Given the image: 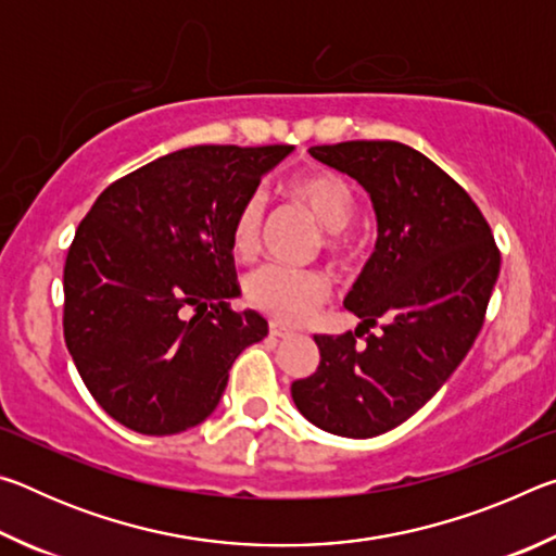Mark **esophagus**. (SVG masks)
I'll return each mask as SVG.
<instances>
[{
    "mask_svg": "<svg viewBox=\"0 0 556 556\" xmlns=\"http://www.w3.org/2000/svg\"><path fill=\"white\" fill-rule=\"evenodd\" d=\"M269 333L275 336V338H289V336H294V331H291V328L281 326V324H277V321L269 324Z\"/></svg>",
    "mask_w": 556,
    "mask_h": 556,
    "instance_id": "34e87169",
    "label": "esophagus"
}]
</instances>
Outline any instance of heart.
<instances>
[{
  "label": "heart",
  "instance_id": "1",
  "mask_svg": "<svg viewBox=\"0 0 556 556\" xmlns=\"http://www.w3.org/2000/svg\"><path fill=\"white\" fill-rule=\"evenodd\" d=\"M289 201L314 215L326 228L324 244L333 255L351 250V235L345 225L355 213V195L341 176L326 168H312L291 176L281 186ZM265 228V201L262 193H250L240 201L230 220V244L240 257H252L260 250ZM331 296V279L318 269H299L285 265H262L244 279V299L281 324H301Z\"/></svg>",
  "mask_w": 556,
  "mask_h": 556
}]
</instances>
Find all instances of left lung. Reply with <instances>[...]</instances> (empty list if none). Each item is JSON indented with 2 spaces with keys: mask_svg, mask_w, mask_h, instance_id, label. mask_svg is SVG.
<instances>
[{
  "mask_svg": "<svg viewBox=\"0 0 556 556\" xmlns=\"http://www.w3.org/2000/svg\"><path fill=\"white\" fill-rule=\"evenodd\" d=\"M308 154L368 191L378 240L345 308L355 333L314 336L321 363L291 400L338 437L384 434L425 407L481 331L501 252L491 225L446 172L400 142H341ZM383 321L361 349L354 336Z\"/></svg>",
  "mask_w": 556,
  "mask_h": 556,
  "instance_id": "left-lung-1",
  "label": "left lung"
}]
</instances>
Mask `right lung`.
Returning a JSON list of instances; mask_svg holds the SVG:
<instances>
[{"label": "right lung", "instance_id": "obj_1", "mask_svg": "<svg viewBox=\"0 0 556 556\" xmlns=\"http://www.w3.org/2000/svg\"><path fill=\"white\" fill-rule=\"evenodd\" d=\"M289 144H201L110 184L75 230L63 269V336L112 419L178 434L213 409L244 348L267 336L240 294L230 220Z\"/></svg>", "mask_w": 556, "mask_h": 556}]
</instances>
